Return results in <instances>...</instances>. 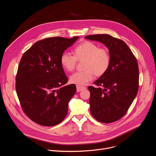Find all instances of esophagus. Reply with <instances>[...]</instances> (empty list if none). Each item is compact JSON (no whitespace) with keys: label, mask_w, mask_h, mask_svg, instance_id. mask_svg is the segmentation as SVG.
Masks as SVG:
<instances>
[{"label":"esophagus","mask_w":156,"mask_h":156,"mask_svg":"<svg viewBox=\"0 0 156 156\" xmlns=\"http://www.w3.org/2000/svg\"><path fill=\"white\" fill-rule=\"evenodd\" d=\"M86 87H83V86H78V85L76 86V91H77V92H80L81 91L86 90Z\"/></svg>","instance_id":"esophagus-1"}]
</instances>
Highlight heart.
<instances>
[{
  "instance_id": "heart-1",
  "label": "heart",
  "mask_w": 156,
  "mask_h": 156,
  "mask_svg": "<svg viewBox=\"0 0 156 156\" xmlns=\"http://www.w3.org/2000/svg\"><path fill=\"white\" fill-rule=\"evenodd\" d=\"M73 54L63 52L60 56V63L62 67L67 72H73L77 60H85L83 72L73 74L70 81L72 83L79 86L86 84L91 81L94 75L101 76L108 70L111 57L108 51L104 48H99L96 44L91 41H84L73 50Z\"/></svg>"
}]
</instances>
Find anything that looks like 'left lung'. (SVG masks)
Masks as SVG:
<instances>
[{"label":"left lung","mask_w":156,"mask_h":156,"mask_svg":"<svg viewBox=\"0 0 156 156\" xmlns=\"http://www.w3.org/2000/svg\"><path fill=\"white\" fill-rule=\"evenodd\" d=\"M102 42L111 57L108 70L89 86L90 110L99 122L109 123L123 117L134 101L139 87V69L136 57L121 39L107 34L86 36Z\"/></svg>","instance_id":"8db88e82"}]
</instances>
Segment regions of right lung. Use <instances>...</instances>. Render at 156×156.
<instances>
[{
  "mask_svg": "<svg viewBox=\"0 0 156 156\" xmlns=\"http://www.w3.org/2000/svg\"><path fill=\"white\" fill-rule=\"evenodd\" d=\"M54 37L35 42L22 56L16 76V91L25 114L35 123L52 126L68 113L75 94L60 63L62 53L78 39Z\"/></svg>",
  "mask_w": 156,
  "mask_h": 156,
  "instance_id": "right-lung-1",
  "label": "right lung"
}]
</instances>
